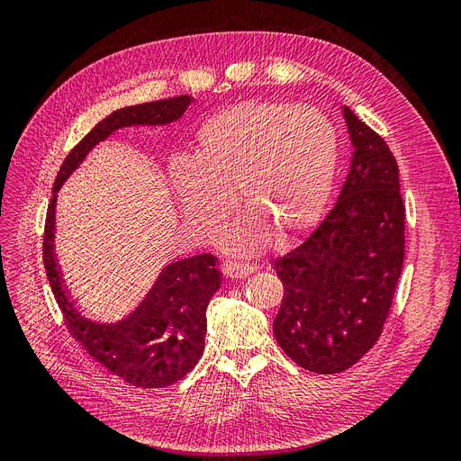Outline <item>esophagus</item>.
<instances>
[{
    "instance_id": "34e87169",
    "label": "esophagus",
    "mask_w": 461,
    "mask_h": 461,
    "mask_svg": "<svg viewBox=\"0 0 461 461\" xmlns=\"http://www.w3.org/2000/svg\"><path fill=\"white\" fill-rule=\"evenodd\" d=\"M222 271H225V275L229 278H246L252 273L258 271L256 265L252 263H239V261H227L225 265H222Z\"/></svg>"
}]
</instances>
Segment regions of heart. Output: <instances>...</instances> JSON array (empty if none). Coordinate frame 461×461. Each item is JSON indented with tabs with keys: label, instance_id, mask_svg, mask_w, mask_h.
Here are the masks:
<instances>
[{
	"label": "heart",
	"instance_id": "heart-1",
	"mask_svg": "<svg viewBox=\"0 0 461 461\" xmlns=\"http://www.w3.org/2000/svg\"><path fill=\"white\" fill-rule=\"evenodd\" d=\"M339 142L313 107L242 102L209 115L194 158L171 161V185L190 229L207 236L227 213L230 188L244 213L221 232L229 252L249 254L267 230L286 240L310 229L329 202Z\"/></svg>",
	"mask_w": 461,
	"mask_h": 461
}]
</instances>
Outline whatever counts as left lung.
<instances>
[{
    "label": "left lung",
    "instance_id": "1",
    "mask_svg": "<svg viewBox=\"0 0 461 461\" xmlns=\"http://www.w3.org/2000/svg\"><path fill=\"white\" fill-rule=\"evenodd\" d=\"M342 117L354 151L339 200L273 261L285 286L275 339L294 364L321 375L352 367L379 340L403 263L396 159L348 105Z\"/></svg>",
    "mask_w": 461,
    "mask_h": 461
}]
</instances>
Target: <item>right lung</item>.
Listing matches in <instances>:
<instances>
[{"instance_id":"right-lung-1","label":"right lung","mask_w":461,"mask_h":461,"mask_svg":"<svg viewBox=\"0 0 461 461\" xmlns=\"http://www.w3.org/2000/svg\"><path fill=\"white\" fill-rule=\"evenodd\" d=\"M192 95L129 105L102 119L65 158L55 176L44 232L48 281L73 337L107 371L132 386L163 388L192 371L205 348V310L221 288L219 259L200 254L165 265L144 300L119 321H95L68 298L53 252L58 192L88 153L127 127H167L185 115Z\"/></svg>"}]
</instances>
